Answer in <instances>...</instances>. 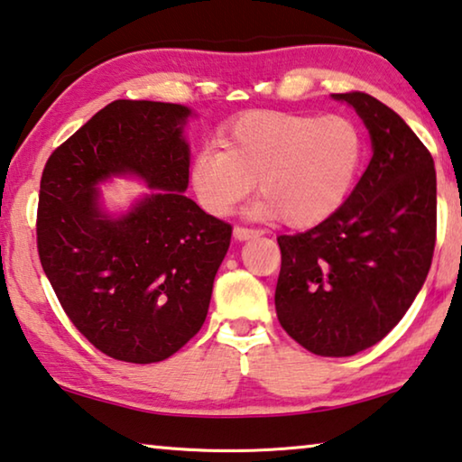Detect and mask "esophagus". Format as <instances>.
Masks as SVG:
<instances>
[{"label": "esophagus", "mask_w": 462, "mask_h": 462, "mask_svg": "<svg viewBox=\"0 0 462 462\" xmlns=\"http://www.w3.org/2000/svg\"><path fill=\"white\" fill-rule=\"evenodd\" d=\"M263 230H254V228H245V226H236L234 228V236L238 240H246V238H254V236H261Z\"/></svg>", "instance_id": "34e87169"}]
</instances>
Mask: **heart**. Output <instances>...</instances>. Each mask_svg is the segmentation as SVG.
Masks as SVG:
<instances>
[{"mask_svg":"<svg viewBox=\"0 0 462 462\" xmlns=\"http://www.w3.org/2000/svg\"><path fill=\"white\" fill-rule=\"evenodd\" d=\"M224 151L203 147L190 163L197 201L211 216H228L253 182L265 197L254 213L311 228L340 208L363 160V136L346 116L259 112L234 122Z\"/></svg>","mask_w":462,"mask_h":462,"instance_id":"obj_1","label":"heart"}]
</instances>
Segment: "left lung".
Returning <instances> with one entry per match:
<instances>
[{
    "mask_svg": "<svg viewBox=\"0 0 462 462\" xmlns=\"http://www.w3.org/2000/svg\"><path fill=\"white\" fill-rule=\"evenodd\" d=\"M369 128L374 155L355 190L315 228L278 236L280 326L319 356L380 342L421 291L436 246V168L401 116L367 93H336Z\"/></svg>",
    "mask_w": 462,
    "mask_h": 462,
    "instance_id": "left-lung-1",
    "label": "left lung"
}]
</instances>
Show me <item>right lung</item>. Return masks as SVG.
I'll return each instance as SVG.
<instances>
[{"mask_svg":"<svg viewBox=\"0 0 462 462\" xmlns=\"http://www.w3.org/2000/svg\"><path fill=\"white\" fill-rule=\"evenodd\" d=\"M178 103L118 99L53 151L43 168L37 251L74 328L116 361L157 363L201 329L232 226L189 187ZM133 171L156 190L120 220L97 208V182Z\"/></svg>","mask_w":462,"mask_h":462,"instance_id":"right-lung-1","label":"right lung"}]
</instances>
